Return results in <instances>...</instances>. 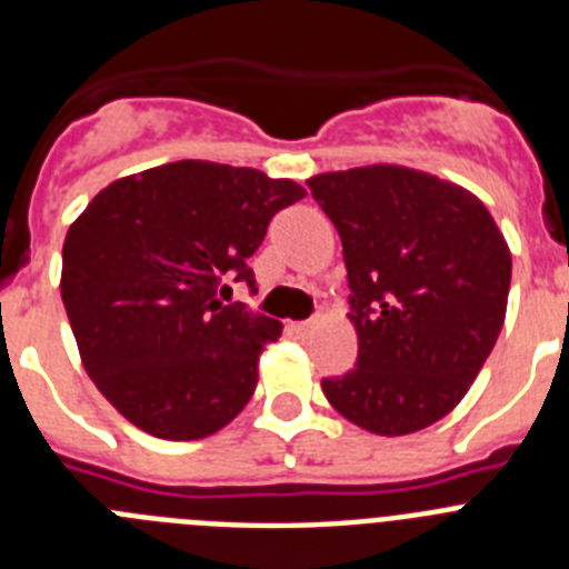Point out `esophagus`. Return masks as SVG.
<instances>
[{
	"label": "esophagus",
	"instance_id": "34e87169",
	"mask_svg": "<svg viewBox=\"0 0 569 569\" xmlns=\"http://www.w3.org/2000/svg\"><path fill=\"white\" fill-rule=\"evenodd\" d=\"M310 328H313V321H290V330H293V333H308Z\"/></svg>",
	"mask_w": 569,
	"mask_h": 569
}]
</instances>
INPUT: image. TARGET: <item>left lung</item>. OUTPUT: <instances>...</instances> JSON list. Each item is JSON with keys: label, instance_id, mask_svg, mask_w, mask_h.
<instances>
[{"label": "left lung", "instance_id": "obj_1", "mask_svg": "<svg viewBox=\"0 0 569 569\" xmlns=\"http://www.w3.org/2000/svg\"><path fill=\"white\" fill-rule=\"evenodd\" d=\"M308 184L339 230L359 333L356 367L321 390L376 436L445 419L505 325V236L476 196L419 170L373 164Z\"/></svg>", "mask_w": 569, "mask_h": 569}]
</instances>
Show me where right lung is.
Here are the masks:
<instances>
[{"label":"right lung","instance_id":"obj_1","mask_svg":"<svg viewBox=\"0 0 569 569\" xmlns=\"http://www.w3.org/2000/svg\"><path fill=\"white\" fill-rule=\"evenodd\" d=\"M290 179L216 162H170L108 184L70 224L62 301L88 376L139 430L193 441L250 401L281 325L230 299L256 293L250 256Z\"/></svg>","mask_w":569,"mask_h":569}]
</instances>
